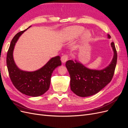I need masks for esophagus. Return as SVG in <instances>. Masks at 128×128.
Segmentation results:
<instances>
[{
  "instance_id": "esophagus-1",
  "label": "esophagus",
  "mask_w": 128,
  "mask_h": 128,
  "mask_svg": "<svg viewBox=\"0 0 128 128\" xmlns=\"http://www.w3.org/2000/svg\"><path fill=\"white\" fill-rule=\"evenodd\" d=\"M68 59V56L67 54H64V56H61V61L62 63H65Z\"/></svg>"
}]
</instances>
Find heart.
Returning a JSON list of instances; mask_svg holds the SVG:
<instances>
[{"mask_svg": "<svg viewBox=\"0 0 128 128\" xmlns=\"http://www.w3.org/2000/svg\"><path fill=\"white\" fill-rule=\"evenodd\" d=\"M85 31L84 27L82 26H72L66 28L64 30V36L66 41L70 42L74 40L82 34ZM91 37V33L86 31L82 37V40L83 42L88 40Z\"/></svg>", "mask_w": 128, "mask_h": 128, "instance_id": "obj_1", "label": "heart"}]
</instances>
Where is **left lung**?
Listing matches in <instances>:
<instances>
[{
  "label": "left lung",
  "instance_id": "obj_1",
  "mask_svg": "<svg viewBox=\"0 0 128 128\" xmlns=\"http://www.w3.org/2000/svg\"><path fill=\"white\" fill-rule=\"evenodd\" d=\"M111 37L108 34V38ZM114 56L107 67L101 70H92L75 61L68 60L66 66L70 76V88L75 94L86 97L97 94L109 83L113 78L117 62V52L114 42H111Z\"/></svg>",
  "mask_w": 128,
  "mask_h": 128
}]
</instances>
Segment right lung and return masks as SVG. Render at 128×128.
Returning <instances> with one entry per match:
<instances>
[{
  "mask_svg": "<svg viewBox=\"0 0 128 128\" xmlns=\"http://www.w3.org/2000/svg\"><path fill=\"white\" fill-rule=\"evenodd\" d=\"M26 29L18 32L12 40L7 53V67L12 82L19 91L29 96H38L48 90L52 74L56 68L61 65V61L60 57L56 56L52 58L44 66L36 71L29 72L18 69L14 61L13 52L19 37Z\"/></svg>",
  "mask_w": 128,
  "mask_h": 128,
  "instance_id": "1",
  "label": "right lung"
}]
</instances>
